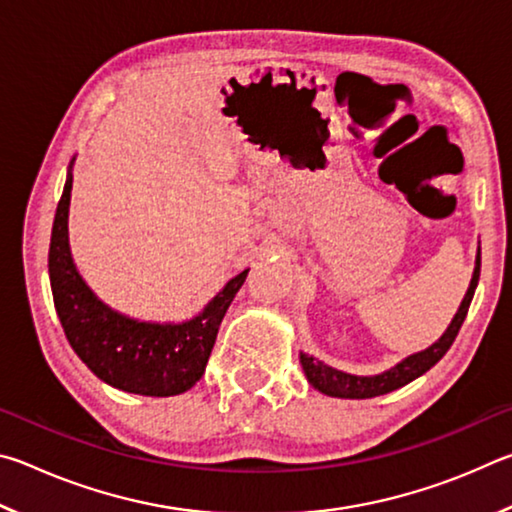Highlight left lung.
<instances>
[{
  "label": "left lung",
  "instance_id": "obj_1",
  "mask_svg": "<svg viewBox=\"0 0 512 512\" xmlns=\"http://www.w3.org/2000/svg\"><path fill=\"white\" fill-rule=\"evenodd\" d=\"M479 273H481V248L476 253V266H474V275L470 282V289H467L465 298L458 307L456 316L452 323H449L447 332L440 336V339L431 345V348L415 352L411 357H406L404 361L397 363L391 370L381 372V375H370V377H359V375H350V372L336 370L327 363L318 361L309 354L300 352V363L302 370H305L307 381L316 391L325 393L329 397H345V400H368V397H377V395H386L391 391H397L409 384V381L418 379L424 375L429 368L436 366V363L445 357V352L452 348V343L456 339L458 329H461L463 320L467 316V309H470V302L474 298V289L479 284Z\"/></svg>",
  "mask_w": 512,
  "mask_h": 512
}]
</instances>
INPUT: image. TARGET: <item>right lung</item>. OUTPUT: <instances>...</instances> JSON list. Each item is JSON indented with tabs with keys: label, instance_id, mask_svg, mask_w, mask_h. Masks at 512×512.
I'll list each match as a JSON object with an SVG mask.
<instances>
[{
	"label": "right lung",
	"instance_id": "right-lung-1",
	"mask_svg": "<svg viewBox=\"0 0 512 512\" xmlns=\"http://www.w3.org/2000/svg\"><path fill=\"white\" fill-rule=\"evenodd\" d=\"M74 162V160H72ZM72 196L69 164L49 244L54 307L72 350L94 375L119 391L151 397L180 395L203 377L216 332L248 268L225 284L201 314L185 323H146L128 318L94 296L69 253L67 216Z\"/></svg>",
	"mask_w": 512,
	"mask_h": 512
}]
</instances>
